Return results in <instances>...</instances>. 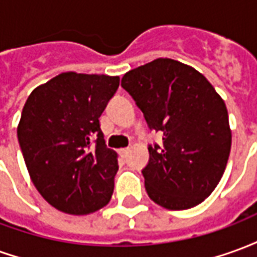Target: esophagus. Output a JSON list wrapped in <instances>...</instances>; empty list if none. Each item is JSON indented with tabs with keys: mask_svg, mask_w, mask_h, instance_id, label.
<instances>
[{
	"mask_svg": "<svg viewBox=\"0 0 257 257\" xmlns=\"http://www.w3.org/2000/svg\"><path fill=\"white\" fill-rule=\"evenodd\" d=\"M128 153H129V149H121V150H119V154H121L122 157L128 156Z\"/></svg>",
	"mask_w": 257,
	"mask_h": 257,
	"instance_id": "esophagus-1",
	"label": "esophagus"
}]
</instances>
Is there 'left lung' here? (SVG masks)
<instances>
[{"mask_svg": "<svg viewBox=\"0 0 257 257\" xmlns=\"http://www.w3.org/2000/svg\"><path fill=\"white\" fill-rule=\"evenodd\" d=\"M121 85L162 145L149 146L146 191L171 210L190 209L220 182L231 150L224 100L189 64L160 58L123 74Z\"/></svg>", "mask_w": 257, "mask_h": 257, "instance_id": "1", "label": "left lung"}]
</instances>
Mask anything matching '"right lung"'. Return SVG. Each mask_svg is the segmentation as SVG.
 <instances>
[{
	"label": "right lung",
	"instance_id": "add662e5",
	"mask_svg": "<svg viewBox=\"0 0 257 257\" xmlns=\"http://www.w3.org/2000/svg\"><path fill=\"white\" fill-rule=\"evenodd\" d=\"M118 85L117 75L67 71L26 100L18 125L26 167L38 193L60 212L89 215L111 199L118 154L107 149L99 118Z\"/></svg>",
	"mask_w": 257,
	"mask_h": 257
}]
</instances>
